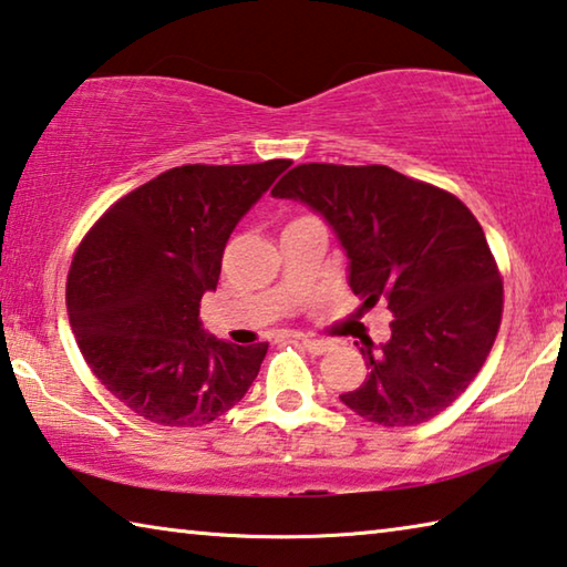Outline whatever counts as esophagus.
Instances as JSON below:
<instances>
[{"instance_id":"1","label":"esophagus","mask_w":567,"mask_h":567,"mask_svg":"<svg viewBox=\"0 0 567 567\" xmlns=\"http://www.w3.org/2000/svg\"><path fill=\"white\" fill-rule=\"evenodd\" d=\"M300 342L310 354H324V352H330L334 348L330 340H320V338H302Z\"/></svg>"}]
</instances>
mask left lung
<instances>
[{"mask_svg":"<svg viewBox=\"0 0 567 567\" xmlns=\"http://www.w3.org/2000/svg\"><path fill=\"white\" fill-rule=\"evenodd\" d=\"M272 195L315 209L348 255L352 292L395 318L388 342H362L370 372L340 400L382 427L435 417L483 368L503 318V280L473 213L385 165L310 162Z\"/></svg>","mask_w":567,"mask_h":567,"instance_id":"8db88e82","label":"left lung"}]
</instances>
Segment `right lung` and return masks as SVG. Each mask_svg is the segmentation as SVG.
Wrapping results in <instances>:
<instances>
[{
	"mask_svg": "<svg viewBox=\"0 0 567 567\" xmlns=\"http://www.w3.org/2000/svg\"><path fill=\"white\" fill-rule=\"evenodd\" d=\"M290 159L185 165L114 203L74 252L66 310L76 344L114 398L155 425L199 427L252 385L267 342L207 334L229 235Z\"/></svg>",
	"mask_w": 567,
	"mask_h": 567,
	"instance_id": "right-lung-1",
	"label": "right lung"
}]
</instances>
